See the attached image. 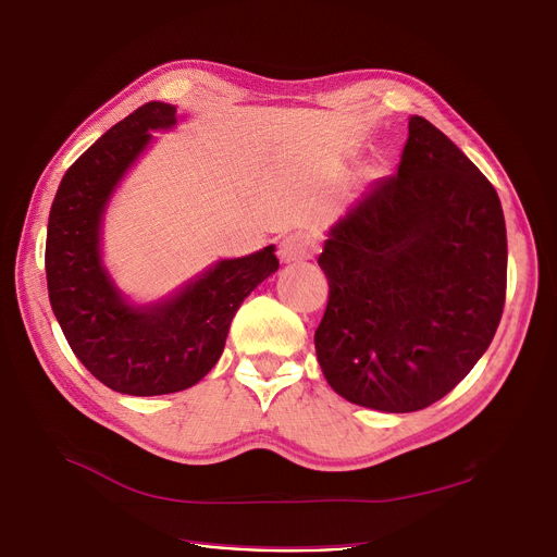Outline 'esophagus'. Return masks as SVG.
Masks as SVG:
<instances>
[{
	"label": "esophagus",
	"mask_w": 557,
	"mask_h": 557,
	"mask_svg": "<svg viewBox=\"0 0 557 557\" xmlns=\"http://www.w3.org/2000/svg\"><path fill=\"white\" fill-rule=\"evenodd\" d=\"M314 247L317 245H314V238L310 236V233L296 231V233H289V236L282 238L277 255L284 263H298L305 259H312Z\"/></svg>",
	"instance_id": "obj_1"
}]
</instances>
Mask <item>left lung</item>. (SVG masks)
Wrapping results in <instances>:
<instances>
[{"label": "left lung", "instance_id": "1", "mask_svg": "<svg viewBox=\"0 0 557 557\" xmlns=\"http://www.w3.org/2000/svg\"><path fill=\"white\" fill-rule=\"evenodd\" d=\"M329 302L314 331L326 382L354 405L419 411L488 349L507 296L495 187L414 115L396 175L376 181L319 255Z\"/></svg>", "mask_w": 557, "mask_h": 557}]
</instances>
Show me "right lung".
Instances as JSON below:
<instances>
[{"mask_svg":"<svg viewBox=\"0 0 557 557\" xmlns=\"http://www.w3.org/2000/svg\"><path fill=\"white\" fill-rule=\"evenodd\" d=\"M175 124L171 103L148 101L106 132L64 173L46 238L48 298L66 343L101 384L164 396L201 382L222 356L240 302L280 268L275 247L226 259L175 298L146 310L120 298L99 259L101 214L122 173Z\"/></svg>","mask_w":557,"mask_h":557,"instance_id":"add662e5","label":"right lung"}]
</instances>
